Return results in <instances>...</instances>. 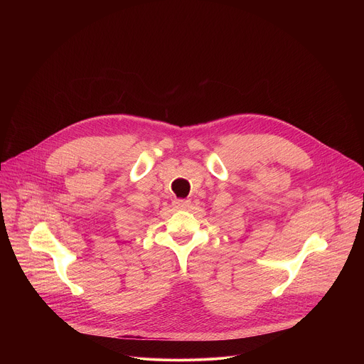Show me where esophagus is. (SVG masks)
I'll list each match as a JSON object with an SVG mask.
<instances>
[{
  "instance_id": "esophagus-1",
  "label": "esophagus",
  "mask_w": 364,
  "mask_h": 364,
  "mask_svg": "<svg viewBox=\"0 0 364 364\" xmlns=\"http://www.w3.org/2000/svg\"><path fill=\"white\" fill-rule=\"evenodd\" d=\"M173 204H174L176 209H178V210H186L187 207L190 205V200H183V198H178V200H174V201H173Z\"/></svg>"
}]
</instances>
